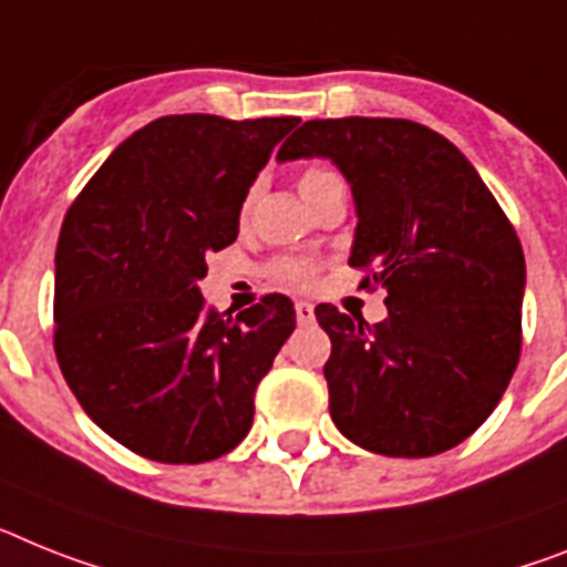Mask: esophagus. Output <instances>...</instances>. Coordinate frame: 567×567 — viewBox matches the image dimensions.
Wrapping results in <instances>:
<instances>
[{"label": "esophagus", "instance_id": "esophagus-1", "mask_svg": "<svg viewBox=\"0 0 567 567\" xmlns=\"http://www.w3.org/2000/svg\"><path fill=\"white\" fill-rule=\"evenodd\" d=\"M297 322L299 326H308V322H313V306L311 302H306V299H299L297 306Z\"/></svg>", "mask_w": 567, "mask_h": 567}]
</instances>
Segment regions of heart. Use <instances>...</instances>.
<instances>
[{
  "mask_svg": "<svg viewBox=\"0 0 567 567\" xmlns=\"http://www.w3.org/2000/svg\"><path fill=\"white\" fill-rule=\"evenodd\" d=\"M337 175L322 169V166H308L306 173L299 175V193H302V198L311 204L313 198H317L326 187H331ZM313 270H317V265L308 259H276L274 265H270V274H274L279 282H288V285L311 282Z\"/></svg>",
  "mask_w": 567,
  "mask_h": 567,
  "instance_id": "b5f03b06",
  "label": "heart"
}]
</instances>
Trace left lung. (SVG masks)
<instances>
[{"mask_svg":"<svg viewBox=\"0 0 567 567\" xmlns=\"http://www.w3.org/2000/svg\"><path fill=\"white\" fill-rule=\"evenodd\" d=\"M328 158L357 207L351 268L386 288L369 322L317 306L331 337L328 409L342 435L389 458L467 441L498 406L522 351L525 254L504 210L444 135L398 117L308 121L279 161Z\"/></svg>","mask_w":567,"mask_h":567,"instance_id":"1","label":"left lung"}]
</instances>
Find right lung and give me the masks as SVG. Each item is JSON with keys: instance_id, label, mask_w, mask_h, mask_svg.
I'll use <instances>...</instances> for the list:
<instances>
[{"instance_id": "1", "label": "right lung", "mask_w": 567, "mask_h": 567, "mask_svg": "<svg viewBox=\"0 0 567 567\" xmlns=\"http://www.w3.org/2000/svg\"><path fill=\"white\" fill-rule=\"evenodd\" d=\"M297 117L169 114L126 137L63 218L54 351L85 415L164 464L221 458L297 326L282 293L204 306L207 254L233 245L247 189Z\"/></svg>"}]
</instances>
